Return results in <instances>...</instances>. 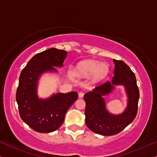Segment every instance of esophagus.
<instances>
[{
    "label": "esophagus",
    "instance_id": "34e87169",
    "mask_svg": "<svg viewBox=\"0 0 157 157\" xmlns=\"http://www.w3.org/2000/svg\"><path fill=\"white\" fill-rule=\"evenodd\" d=\"M84 93L83 92H78V98H83V97H84Z\"/></svg>",
    "mask_w": 157,
    "mask_h": 157
}]
</instances>
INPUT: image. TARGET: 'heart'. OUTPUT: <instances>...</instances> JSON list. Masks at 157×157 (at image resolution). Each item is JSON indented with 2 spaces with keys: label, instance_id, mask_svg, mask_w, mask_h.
<instances>
[{
  "label": "heart",
  "instance_id": "obj_1",
  "mask_svg": "<svg viewBox=\"0 0 157 157\" xmlns=\"http://www.w3.org/2000/svg\"><path fill=\"white\" fill-rule=\"evenodd\" d=\"M108 73V65L105 63H100L96 60H84L80 62L74 69V73L79 77H88L92 74L94 81L103 78Z\"/></svg>",
  "mask_w": 157,
  "mask_h": 157
}]
</instances>
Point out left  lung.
Here are the masks:
<instances>
[{
    "label": "left lung",
    "mask_w": 157,
    "mask_h": 157,
    "mask_svg": "<svg viewBox=\"0 0 157 157\" xmlns=\"http://www.w3.org/2000/svg\"><path fill=\"white\" fill-rule=\"evenodd\" d=\"M113 63L115 67L111 82L108 81L102 83L84 97L86 126L94 133L105 136L118 134L135 119L140 97L136 78L132 70L122 60L113 59ZM116 85H124L128 97L127 108L119 115H113L107 111L102 98L111 92Z\"/></svg>",
    "instance_id": "8db88e82"
}]
</instances>
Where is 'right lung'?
I'll return each instance as SVG.
<instances>
[{
    "label": "right lung",
    "mask_w": 157,
    "mask_h": 157,
    "mask_svg": "<svg viewBox=\"0 0 157 157\" xmlns=\"http://www.w3.org/2000/svg\"><path fill=\"white\" fill-rule=\"evenodd\" d=\"M66 56L65 50L51 48L33 56L21 72L16 93L19 116L38 132L57 130L63 124L68 108L78 98L76 92L55 94L46 100L37 95L40 75L46 71L57 72L55 67H63Z\"/></svg>",
    "instance_id": "right-lung-1"
}]
</instances>
